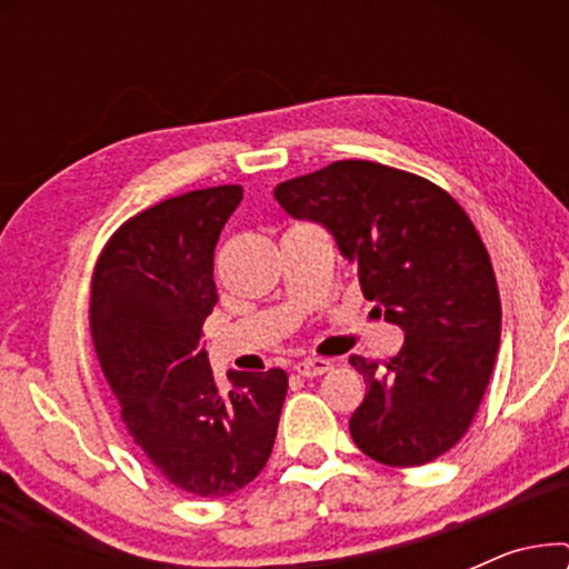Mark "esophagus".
Returning <instances> with one entry per match:
<instances>
[{
    "label": "esophagus",
    "mask_w": 569,
    "mask_h": 569,
    "mask_svg": "<svg viewBox=\"0 0 569 569\" xmlns=\"http://www.w3.org/2000/svg\"><path fill=\"white\" fill-rule=\"evenodd\" d=\"M331 370V362L329 360H306V362H298L295 365V372L302 378H318L323 376V372Z\"/></svg>",
    "instance_id": "obj_1"
}]
</instances>
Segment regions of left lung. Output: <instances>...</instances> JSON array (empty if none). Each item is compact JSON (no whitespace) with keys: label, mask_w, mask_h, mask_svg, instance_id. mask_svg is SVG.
I'll return each mask as SVG.
<instances>
[{"label":"left lung","mask_w":569,"mask_h":569,"mask_svg":"<svg viewBox=\"0 0 569 569\" xmlns=\"http://www.w3.org/2000/svg\"><path fill=\"white\" fill-rule=\"evenodd\" d=\"M274 197L331 230L365 298L407 333L391 360L349 357L368 386L349 419L357 448L391 469L435 461L471 427L500 349V292L469 214L438 183L370 160H337Z\"/></svg>","instance_id":"8db88e82"}]
</instances>
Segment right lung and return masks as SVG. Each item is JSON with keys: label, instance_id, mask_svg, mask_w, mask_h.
Instances as JSON below:
<instances>
[{"label": "right lung", "instance_id": "right-lung-1", "mask_svg": "<svg viewBox=\"0 0 569 569\" xmlns=\"http://www.w3.org/2000/svg\"><path fill=\"white\" fill-rule=\"evenodd\" d=\"M240 199L212 186L129 217L90 282L92 347L131 440L168 485L209 500L259 477L287 396L284 370L232 372L224 393L207 362L214 246Z\"/></svg>", "mask_w": 569, "mask_h": 569}]
</instances>
